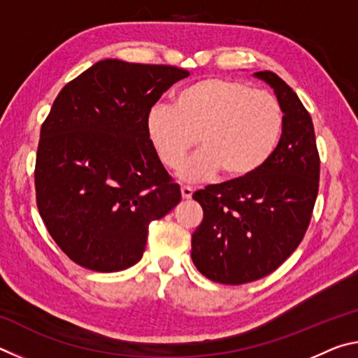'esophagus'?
I'll use <instances>...</instances> for the list:
<instances>
[{"mask_svg":"<svg viewBox=\"0 0 358 358\" xmlns=\"http://www.w3.org/2000/svg\"><path fill=\"white\" fill-rule=\"evenodd\" d=\"M194 189L191 186H181V197L183 199H191Z\"/></svg>","mask_w":358,"mask_h":358,"instance_id":"34e87169","label":"esophagus"}]
</instances>
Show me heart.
<instances>
[{"label":"heart","instance_id":"1","mask_svg":"<svg viewBox=\"0 0 358 358\" xmlns=\"http://www.w3.org/2000/svg\"><path fill=\"white\" fill-rule=\"evenodd\" d=\"M147 136L159 161L180 167L186 155L203 148L181 169V178L199 181L221 171L241 180L260 171L280 143L284 110L275 94L227 77H207L175 94L173 107L148 110Z\"/></svg>","mask_w":358,"mask_h":358}]
</instances>
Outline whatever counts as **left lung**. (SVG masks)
Masks as SVG:
<instances>
[{
    "mask_svg": "<svg viewBox=\"0 0 358 358\" xmlns=\"http://www.w3.org/2000/svg\"><path fill=\"white\" fill-rule=\"evenodd\" d=\"M284 110L280 143L251 177L192 194L203 220L191 238L194 265L208 280L238 284L275 271L305 237L319 191L320 159L310 113L271 71L256 72Z\"/></svg>",
    "mask_w": 358,
    "mask_h": 358,
    "instance_id": "obj_1",
    "label": "left lung"
}]
</instances>
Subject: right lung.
<instances>
[{"label":"right lung","mask_w":358,"mask_h":358,"mask_svg":"<svg viewBox=\"0 0 358 358\" xmlns=\"http://www.w3.org/2000/svg\"><path fill=\"white\" fill-rule=\"evenodd\" d=\"M187 76L177 66L104 59L53 101L36 153V203L76 264L102 273L137 264L150 222L180 202L145 121L162 93Z\"/></svg>","instance_id":"add662e5"}]
</instances>
